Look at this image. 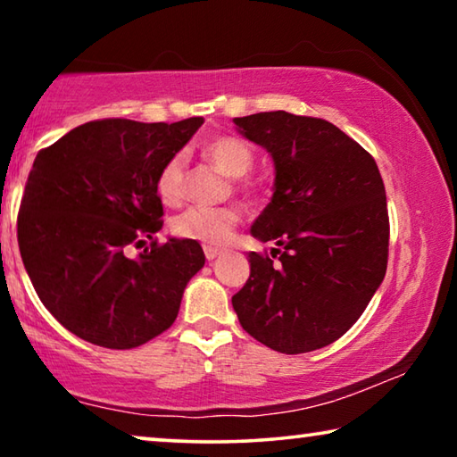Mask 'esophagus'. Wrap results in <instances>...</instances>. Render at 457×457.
Here are the masks:
<instances>
[{"mask_svg":"<svg viewBox=\"0 0 457 457\" xmlns=\"http://www.w3.org/2000/svg\"><path fill=\"white\" fill-rule=\"evenodd\" d=\"M204 252H205V258L207 260H215V258L221 256V253H223L221 247H215V245H204Z\"/></svg>","mask_w":457,"mask_h":457,"instance_id":"1","label":"esophagus"}]
</instances>
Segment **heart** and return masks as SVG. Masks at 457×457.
<instances>
[{"label": "heart", "mask_w": 457, "mask_h": 457, "mask_svg": "<svg viewBox=\"0 0 457 457\" xmlns=\"http://www.w3.org/2000/svg\"><path fill=\"white\" fill-rule=\"evenodd\" d=\"M201 151L212 163L221 169L229 177H244L253 165V151L244 138L234 135H220L204 143ZM185 173H187V161L183 153H173L163 165H161L154 191L159 199L167 205H177L185 197ZM237 189L245 191V185L239 183ZM237 207H189L183 213L175 215L171 221L173 236L181 239H193L201 244H223L228 242L231 231L239 223Z\"/></svg>", "instance_id": "1"}]
</instances>
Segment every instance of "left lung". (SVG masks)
I'll return each instance as SVG.
<instances>
[{"label": "left lung", "instance_id": "obj_1", "mask_svg": "<svg viewBox=\"0 0 457 457\" xmlns=\"http://www.w3.org/2000/svg\"><path fill=\"white\" fill-rule=\"evenodd\" d=\"M276 167L252 236L250 278L231 296L242 328L278 353L322 349L349 330L383 282L389 213L375 159L324 119L274 111L234 119Z\"/></svg>", "mask_w": 457, "mask_h": 457}]
</instances>
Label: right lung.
Masks as SVG:
<instances>
[{
	"mask_svg": "<svg viewBox=\"0 0 457 457\" xmlns=\"http://www.w3.org/2000/svg\"><path fill=\"white\" fill-rule=\"evenodd\" d=\"M201 125L90 120L36 154L18 213L20 253L44 306L76 337L125 351L175 322L205 256L193 239L157 242L154 179ZM143 245L138 259L126 256Z\"/></svg>",
	"mask_w": 457,
	"mask_h": 457,
	"instance_id": "add662e5",
	"label": "right lung"
}]
</instances>
